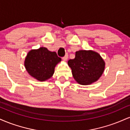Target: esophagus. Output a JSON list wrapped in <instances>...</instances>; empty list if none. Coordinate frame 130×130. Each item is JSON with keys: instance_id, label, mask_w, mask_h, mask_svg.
Returning <instances> with one entry per match:
<instances>
[{"instance_id": "34e87169", "label": "esophagus", "mask_w": 130, "mask_h": 130, "mask_svg": "<svg viewBox=\"0 0 130 130\" xmlns=\"http://www.w3.org/2000/svg\"><path fill=\"white\" fill-rule=\"evenodd\" d=\"M68 55L67 54L65 55L63 58H62V59H63V61H67V59H68Z\"/></svg>"}]
</instances>
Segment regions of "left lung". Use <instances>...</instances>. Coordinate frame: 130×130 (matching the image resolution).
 Instances as JSON below:
<instances>
[{
	"label": "left lung",
	"instance_id": "8db88e82",
	"mask_svg": "<svg viewBox=\"0 0 130 130\" xmlns=\"http://www.w3.org/2000/svg\"><path fill=\"white\" fill-rule=\"evenodd\" d=\"M68 65L76 81L84 86L97 81L105 68V62L100 55L92 50L76 51L75 58L68 60Z\"/></svg>",
	"mask_w": 130,
	"mask_h": 130
}]
</instances>
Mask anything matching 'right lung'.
Listing matches in <instances>:
<instances>
[{"label":"right lung","instance_id":"1","mask_svg":"<svg viewBox=\"0 0 130 130\" xmlns=\"http://www.w3.org/2000/svg\"><path fill=\"white\" fill-rule=\"evenodd\" d=\"M60 62L61 59L56 52L41 47L28 53L24 60V66L31 76L43 82L53 76L55 67Z\"/></svg>","mask_w":130,"mask_h":130}]
</instances>
